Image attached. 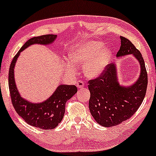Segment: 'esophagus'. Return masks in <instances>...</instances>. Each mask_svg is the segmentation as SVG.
<instances>
[{
	"label": "esophagus",
	"instance_id": "1",
	"mask_svg": "<svg viewBox=\"0 0 156 156\" xmlns=\"http://www.w3.org/2000/svg\"><path fill=\"white\" fill-rule=\"evenodd\" d=\"M77 86H78V88H79V89H82L84 86V83L82 80H78V81L77 82Z\"/></svg>",
	"mask_w": 156,
	"mask_h": 156
}]
</instances>
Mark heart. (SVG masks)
I'll return each instance as SVG.
<instances>
[{
  "label": "heart",
  "instance_id": "heart-1",
  "mask_svg": "<svg viewBox=\"0 0 156 156\" xmlns=\"http://www.w3.org/2000/svg\"><path fill=\"white\" fill-rule=\"evenodd\" d=\"M112 57L110 48H105L100 41H86L78 44L70 53L71 62L84 65V73L90 78L102 75ZM71 67H73L70 65Z\"/></svg>",
  "mask_w": 156,
  "mask_h": 156
}]
</instances>
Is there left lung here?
I'll return each instance as SVG.
<instances>
[{
    "label": "left lung",
    "mask_w": 156,
    "mask_h": 156,
    "mask_svg": "<svg viewBox=\"0 0 156 156\" xmlns=\"http://www.w3.org/2000/svg\"><path fill=\"white\" fill-rule=\"evenodd\" d=\"M120 38L121 44L116 57L132 54L140 63V73L132 85H121L116 64L110 63L100 76L89 81L90 112L97 123L105 127L120 124L132 117L141 105L147 91V74L141 53L128 39Z\"/></svg>",
    "instance_id": "1"
}]
</instances>
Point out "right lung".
<instances>
[{
	"mask_svg": "<svg viewBox=\"0 0 156 156\" xmlns=\"http://www.w3.org/2000/svg\"><path fill=\"white\" fill-rule=\"evenodd\" d=\"M57 37V35L51 34L29 39L15 55L9 73V91L16 112L29 125L44 130L54 129L62 121L65 115L66 102L76 94L78 91L77 87L74 85L60 84L54 93L44 102H30L21 96L17 89L14 78V67L22 51L31 45H50L54 42Z\"/></svg>",
	"mask_w": 156,
	"mask_h": 156,
	"instance_id": "add662e5",
	"label": "right lung"
}]
</instances>
